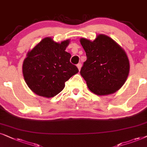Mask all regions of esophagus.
Returning a JSON list of instances; mask_svg holds the SVG:
<instances>
[{"label":"esophagus","mask_w":147,"mask_h":147,"mask_svg":"<svg viewBox=\"0 0 147 147\" xmlns=\"http://www.w3.org/2000/svg\"><path fill=\"white\" fill-rule=\"evenodd\" d=\"M77 66L78 69H79V70L80 71V70H81V63H79L77 65Z\"/></svg>","instance_id":"1"}]
</instances>
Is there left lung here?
<instances>
[{"label": "left lung", "instance_id": "obj_1", "mask_svg": "<svg viewBox=\"0 0 147 147\" xmlns=\"http://www.w3.org/2000/svg\"><path fill=\"white\" fill-rule=\"evenodd\" d=\"M86 52L80 74L92 93L107 95L116 93L124 85L130 71V62L124 49L104 34L91 41L80 39Z\"/></svg>", "mask_w": 147, "mask_h": 147}]
</instances>
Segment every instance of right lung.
Returning <instances> with one entry per match:
<instances>
[{
	"label": "right lung",
	"instance_id": "right-lung-1",
	"mask_svg": "<svg viewBox=\"0 0 147 147\" xmlns=\"http://www.w3.org/2000/svg\"><path fill=\"white\" fill-rule=\"evenodd\" d=\"M69 43V40L59 43L47 37L27 52L23 62V75L36 95L54 97L62 91L65 82L79 72L77 66L70 62V54L65 51Z\"/></svg>",
	"mask_w": 147,
	"mask_h": 147
}]
</instances>
